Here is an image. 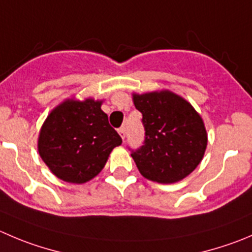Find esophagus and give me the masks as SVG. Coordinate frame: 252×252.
<instances>
[{"label": "esophagus", "mask_w": 252, "mask_h": 252, "mask_svg": "<svg viewBox=\"0 0 252 252\" xmlns=\"http://www.w3.org/2000/svg\"><path fill=\"white\" fill-rule=\"evenodd\" d=\"M119 135L121 136L122 140H125V137H126V130H125V127H121L119 130Z\"/></svg>", "instance_id": "1"}]
</instances>
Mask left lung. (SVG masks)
I'll return each mask as SVG.
<instances>
[{"mask_svg":"<svg viewBox=\"0 0 252 252\" xmlns=\"http://www.w3.org/2000/svg\"><path fill=\"white\" fill-rule=\"evenodd\" d=\"M142 112L145 143L131 153L145 178L162 184L182 181L202 162L208 133L190 102L171 90L132 94Z\"/></svg>","mask_w":252,"mask_h":252,"instance_id":"left-lung-1","label":"left lung"}]
</instances>
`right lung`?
Returning a JSON list of instances; mask_svg holds the SVG:
<instances>
[{
  "label": "right lung",
  "instance_id": "right-lung-1",
  "mask_svg": "<svg viewBox=\"0 0 252 252\" xmlns=\"http://www.w3.org/2000/svg\"><path fill=\"white\" fill-rule=\"evenodd\" d=\"M102 100L75 97L56 106L40 127L38 152L59 179L83 184L105 167L110 153L122 143L101 110Z\"/></svg>",
  "mask_w": 252,
  "mask_h": 252
}]
</instances>
